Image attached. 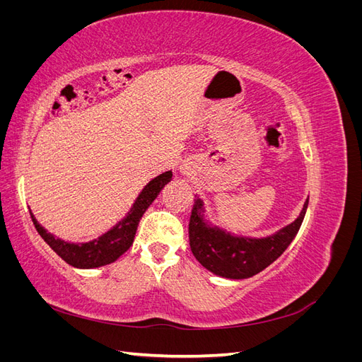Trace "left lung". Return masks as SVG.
Masks as SVG:
<instances>
[{"instance_id": "obj_1", "label": "left lung", "mask_w": 362, "mask_h": 362, "mask_svg": "<svg viewBox=\"0 0 362 362\" xmlns=\"http://www.w3.org/2000/svg\"><path fill=\"white\" fill-rule=\"evenodd\" d=\"M310 199V198H308ZM305 201L294 222L267 237H245L226 231L205 218L201 198L194 199L189 223V238L193 255L201 264L217 276L246 279L278 259L294 240L308 208Z\"/></svg>"}]
</instances>
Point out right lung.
<instances>
[{
	"mask_svg": "<svg viewBox=\"0 0 362 362\" xmlns=\"http://www.w3.org/2000/svg\"><path fill=\"white\" fill-rule=\"evenodd\" d=\"M172 170L164 172L154 180H151L144 190L139 193L133 206L129 208V211L122 221L117 222L112 229L103 235H100L95 240L86 243H69L64 240L56 237L54 234L48 233L43 228L35 214L31 213V221L35 223L37 233L40 237L45 240L49 245V247L56 252V254L76 269H95L107 266L110 262H115L120 255L131 247L134 242V235L137 231V226L141 216L145 214L148 206L154 202V199L160 194L164 185L170 182L172 180Z\"/></svg>",
	"mask_w": 362,
	"mask_h": 362,
	"instance_id": "1",
	"label": "right lung"
}]
</instances>
